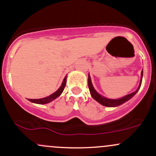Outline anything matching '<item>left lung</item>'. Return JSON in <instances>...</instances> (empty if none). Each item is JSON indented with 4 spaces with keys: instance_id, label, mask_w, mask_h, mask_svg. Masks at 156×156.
<instances>
[{
    "instance_id": "1",
    "label": "left lung",
    "mask_w": 156,
    "mask_h": 156,
    "mask_svg": "<svg viewBox=\"0 0 156 156\" xmlns=\"http://www.w3.org/2000/svg\"><path fill=\"white\" fill-rule=\"evenodd\" d=\"M142 78H143V70L141 71V79H140V85L138 89L136 90L134 92L131 93L129 94H127V95L124 96V97L121 98L119 99H110V98H107L104 97V96L101 95L100 94L97 92L95 91V89H94L92 86V83H91V77H90L89 74V80H88V83H89V89L90 91V94H91V97L94 99L95 101H97L98 102L100 103L102 105L105 106V107H117V106H119L121 104H124L125 102H126L127 101L130 100L136 93L137 92L138 90H139L141 86V83H142Z\"/></svg>"
}]
</instances>
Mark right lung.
Here are the masks:
<instances>
[{"mask_svg": "<svg viewBox=\"0 0 156 156\" xmlns=\"http://www.w3.org/2000/svg\"><path fill=\"white\" fill-rule=\"evenodd\" d=\"M67 82V76H65L63 82H62V86H60L58 89L54 92L53 94H52L51 95L48 96L46 98H40V99H28V101L32 103H34V104H48V103L52 101L55 98H57L58 96H60V94H62V91H64V89L65 87V85H66Z\"/></svg>", "mask_w": 156, "mask_h": 156, "instance_id": "right-lung-1", "label": "right lung"}]
</instances>
